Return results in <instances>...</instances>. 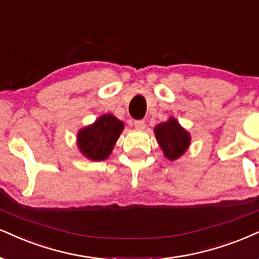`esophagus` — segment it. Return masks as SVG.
<instances>
[{
    "mask_svg": "<svg viewBox=\"0 0 259 259\" xmlns=\"http://www.w3.org/2000/svg\"><path fill=\"white\" fill-rule=\"evenodd\" d=\"M133 124H135V127L137 130H144L145 128V122L143 120H136L135 122H133Z\"/></svg>",
    "mask_w": 259,
    "mask_h": 259,
    "instance_id": "obj_1",
    "label": "esophagus"
}]
</instances>
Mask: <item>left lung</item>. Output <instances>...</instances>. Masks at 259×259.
Segmentation results:
<instances>
[{
    "mask_svg": "<svg viewBox=\"0 0 259 259\" xmlns=\"http://www.w3.org/2000/svg\"><path fill=\"white\" fill-rule=\"evenodd\" d=\"M154 133L164 157L169 161H177L190 148V133L174 117L156 124Z\"/></svg>",
    "mask_w": 259,
    "mask_h": 259,
    "instance_id": "1",
    "label": "left lung"
}]
</instances>
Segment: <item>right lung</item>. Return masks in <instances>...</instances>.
<instances>
[{
  "instance_id": "obj_1",
  "label": "right lung",
  "mask_w": 259,
  "mask_h": 259,
  "mask_svg": "<svg viewBox=\"0 0 259 259\" xmlns=\"http://www.w3.org/2000/svg\"><path fill=\"white\" fill-rule=\"evenodd\" d=\"M123 128L122 121L113 114H104L94 123L79 130L76 146L88 159L103 161L111 155Z\"/></svg>"
}]
</instances>
